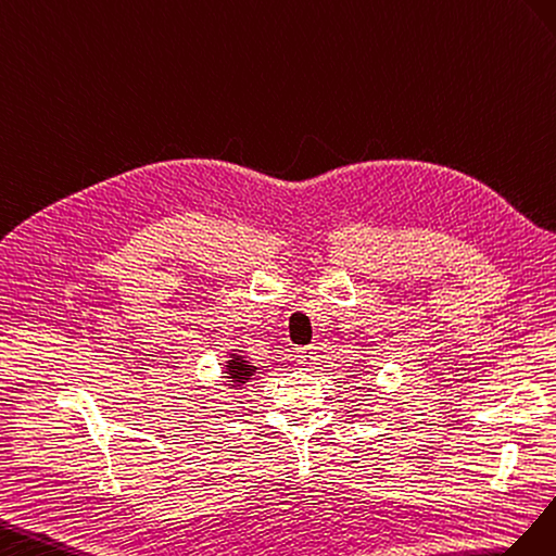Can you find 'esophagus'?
<instances>
[{
    "mask_svg": "<svg viewBox=\"0 0 556 556\" xmlns=\"http://www.w3.org/2000/svg\"><path fill=\"white\" fill-rule=\"evenodd\" d=\"M295 361L303 370H312L314 363H316V349L314 346H300L295 352Z\"/></svg>",
    "mask_w": 556,
    "mask_h": 556,
    "instance_id": "esophagus-1",
    "label": "esophagus"
}]
</instances>
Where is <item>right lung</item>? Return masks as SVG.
<instances>
[{
	"mask_svg": "<svg viewBox=\"0 0 556 556\" xmlns=\"http://www.w3.org/2000/svg\"><path fill=\"white\" fill-rule=\"evenodd\" d=\"M226 370H228V379L232 382L230 387H242V384L249 382V379L253 377V372H256L258 368L251 366V363L244 356L230 354V361L226 363Z\"/></svg>",
	"mask_w": 556,
	"mask_h": 556,
	"instance_id": "1",
	"label": "right lung"
}]
</instances>
